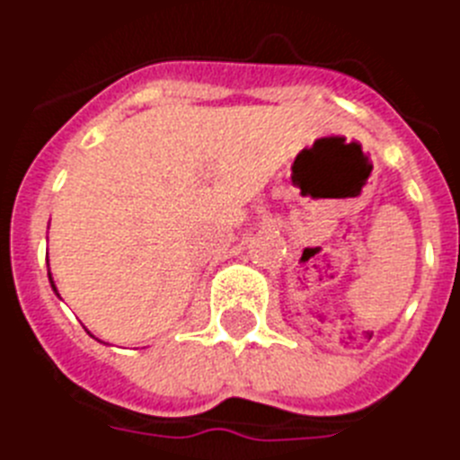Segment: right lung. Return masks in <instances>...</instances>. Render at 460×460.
Instances as JSON below:
<instances>
[{"instance_id":"1","label":"right lung","mask_w":460,"mask_h":460,"mask_svg":"<svg viewBox=\"0 0 460 460\" xmlns=\"http://www.w3.org/2000/svg\"><path fill=\"white\" fill-rule=\"evenodd\" d=\"M52 288H55V286H52Z\"/></svg>"}]
</instances>
